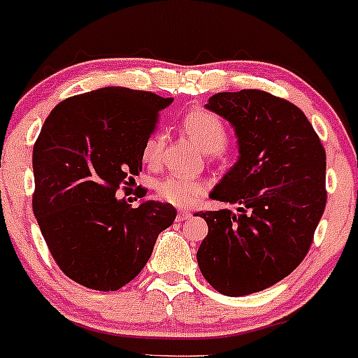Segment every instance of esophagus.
<instances>
[{"instance_id": "1", "label": "esophagus", "mask_w": 358, "mask_h": 358, "mask_svg": "<svg viewBox=\"0 0 358 358\" xmlns=\"http://www.w3.org/2000/svg\"><path fill=\"white\" fill-rule=\"evenodd\" d=\"M188 217H192V210L182 209V210H178V215H176V219H178V221H187Z\"/></svg>"}]
</instances>
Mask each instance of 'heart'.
I'll return each instance as SVG.
<instances>
[{
  "label": "heart",
  "mask_w": 358,
  "mask_h": 358,
  "mask_svg": "<svg viewBox=\"0 0 358 358\" xmlns=\"http://www.w3.org/2000/svg\"><path fill=\"white\" fill-rule=\"evenodd\" d=\"M183 127L203 152L215 155L226 148V125L209 110L200 107L190 110L183 117ZM161 151H163V137L159 134L149 136L146 146H144V159L149 164H156L161 158ZM156 192L161 199L173 203V206L187 207L197 202L200 195L203 194V183L194 176L170 175L159 180L158 185H156Z\"/></svg>",
  "instance_id": "1"
}]
</instances>
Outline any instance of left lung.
I'll list each match as a JSON object with an SVG mask.
<instances>
[{"label":"left lung","mask_w":358,"mask_h":358,"mask_svg":"<svg viewBox=\"0 0 358 358\" xmlns=\"http://www.w3.org/2000/svg\"><path fill=\"white\" fill-rule=\"evenodd\" d=\"M206 108L234 127L239 158L210 192L236 203L197 212L209 234L197 262L224 296L272 287L299 266L326 207V152L299 107L262 90L212 95Z\"/></svg>","instance_id":"obj_1"}]
</instances>
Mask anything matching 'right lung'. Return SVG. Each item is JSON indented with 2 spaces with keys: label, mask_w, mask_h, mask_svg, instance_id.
Segmentation results:
<instances>
[{
  "label": "right lung",
  "mask_w": 358,
  "mask_h": 358,
  "mask_svg": "<svg viewBox=\"0 0 358 358\" xmlns=\"http://www.w3.org/2000/svg\"><path fill=\"white\" fill-rule=\"evenodd\" d=\"M171 101L108 86L61 101L45 119L34 144L32 207L47 248L71 280L119 290L175 221L171 203L146 200L132 209L115 197L143 170L144 146Z\"/></svg>",
  "instance_id": "add662e5"
}]
</instances>
